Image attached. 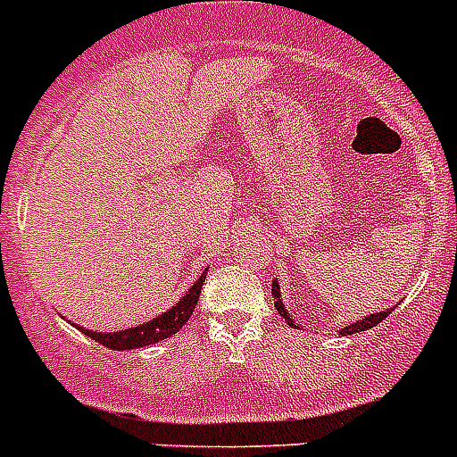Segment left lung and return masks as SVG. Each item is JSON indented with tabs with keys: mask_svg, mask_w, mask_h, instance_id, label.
I'll return each instance as SVG.
<instances>
[{
	"mask_svg": "<svg viewBox=\"0 0 457 457\" xmlns=\"http://www.w3.org/2000/svg\"><path fill=\"white\" fill-rule=\"evenodd\" d=\"M272 298H274V307H277V312L281 314V317L287 319L288 326H295L291 321V317H288L287 312V307H284V303H281V293H279V284H277V279H272ZM395 310V307H392ZM392 310H387V312H378V314H370V317L366 319H359L357 324H352V326H345L343 331H340V336H350V333H359V331H366V328H373L376 324H380L385 317H389V312Z\"/></svg>",
	"mask_w": 457,
	"mask_h": 457,
	"instance_id": "obj_1",
	"label": "left lung"
}]
</instances>
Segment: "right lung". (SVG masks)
Here are the masks:
<instances>
[{"label": "right lung", "instance_id": "add662e5", "mask_svg": "<svg viewBox=\"0 0 457 457\" xmlns=\"http://www.w3.org/2000/svg\"><path fill=\"white\" fill-rule=\"evenodd\" d=\"M204 279H206V272L199 277L195 287L185 293L183 298L178 300L176 307H170L169 312L159 314L154 321H147L143 326H133V328H124L120 333H96L81 328V333H87L88 337H94L96 343H100L103 347H110V350H136V347H145V345H154L159 340H166V337L176 336L185 324L190 314L195 312L196 300H199V293H202Z\"/></svg>", "mask_w": 457, "mask_h": 457}]
</instances>
